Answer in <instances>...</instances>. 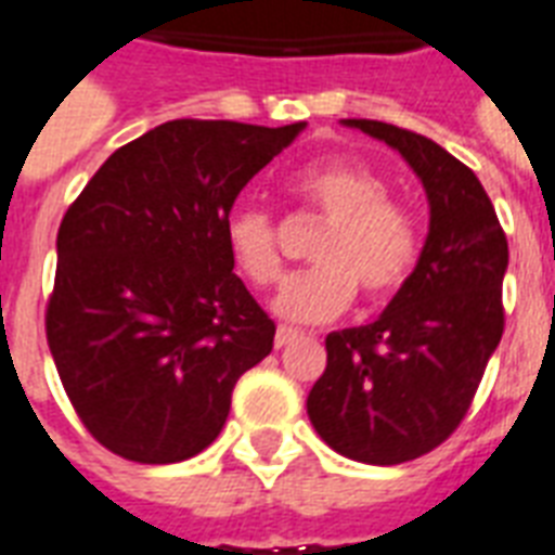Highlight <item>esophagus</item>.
I'll return each instance as SVG.
<instances>
[{
    "label": "esophagus",
    "mask_w": 555,
    "mask_h": 555,
    "mask_svg": "<svg viewBox=\"0 0 555 555\" xmlns=\"http://www.w3.org/2000/svg\"><path fill=\"white\" fill-rule=\"evenodd\" d=\"M296 337H299V331L287 328V325H279V328H276V348H285L287 343H294Z\"/></svg>",
    "instance_id": "esophagus-1"
}]
</instances>
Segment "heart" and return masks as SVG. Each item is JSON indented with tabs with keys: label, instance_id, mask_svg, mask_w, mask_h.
Instances as JSON below:
<instances>
[{
	"label": "heart",
	"instance_id": "b5f03b06",
	"mask_svg": "<svg viewBox=\"0 0 555 555\" xmlns=\"http://www.w3.org/2000/svg\"><path fill=\"white\" fill-rule=\"evenodd\" d=\"M291 190L325 218L311 244L313 268L296 273L276 296V311L294 322H325L346 311L354 291L369 302L397 294L412 273L421 235L414 218L388 201V184L369 167L328 160L299 169ZM224 244L250 285L282 279L276 221L259 207H235L224 221Z\"/></svg>",
	"mask_w": 555,
	"mask_h": 555
}]
</instances>
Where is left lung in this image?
I'll return each instance as SVG.
<instances>
[{
  "mask_svg": "<svg viewBox=\"0 0 555 555\" xmlns=\"http://www.w3.org/2000/svg\"><path fill=\"white\" fill-rule=\"evenodd\" d=\"M343 124L403 155L429 198V235L377 320L325 337L308 417L339 455L391 466L440 447L464 421L504 334L509 250L481 181L443 146L379 120Z\"/></svg>",
  "mask_w": 555,
  "mask_h": 555,
  "instance_id": "obj_1",
  "label": "left lung"
}]
</instances>
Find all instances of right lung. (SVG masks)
Wrapping results in <instances>:
<instances>
[{"label":"right lung","mask_w":555,"mask_h":555,"mask_svg":"<svg viewBox=\"0 0 555 555\" xmlns=\"http://www.w3.org/2000/svg\"><path fill=\"white\" fill-rule=\"evenodd\" d=\"M305 124L169 120L94 172L56 233L48 348L86 429L138 464L218 438L276 325L233 273L224 221Z\"/></svg>","instance_id":"right-lung-1"}]
</instances>
